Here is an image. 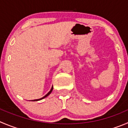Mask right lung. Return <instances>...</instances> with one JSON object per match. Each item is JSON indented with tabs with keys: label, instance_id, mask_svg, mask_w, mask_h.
Instances as JSON below:
<instances>
[{
	"label": "right lung",
	"instance_id": "right-lung-1",
	"mask_svg": "<svg viewBox=\"0 0 128 128\" xmlns=\"http://www.w3.org/2000/svg\"><path fill=\"white\" fill-rule=\"evenodd\" d=\"M53 86H52V88H51V90H50V92H48V93L46 95H45V96H44L43 97H42V98H39V99H35V100H32V101H38V100H41V99H43L44 98H45V97H46L47 96H49L50 94L51 93H52V90H53Z\"/></svg>",
	"mask_w": 128,
	"mask_h": 128
}]
</instances>
